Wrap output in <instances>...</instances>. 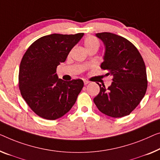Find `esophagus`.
<instances>
[{"label":"esophagus","mask_w":160,"mask_h":160,"mask_svg":"<svg viewBox=\"0 0 160 160\" xmlns=\"http://www.w3.org/2000/svg\"><path fill=\"white\" fill-rule=\"evenodd\" d=\"M90 82L89 81H88V80H84V84L85 85H87V84H88V83H89Z\"/></svg>","instance_id":"34e87169"}]
</instances>
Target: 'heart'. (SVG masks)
<instances>
[{"mask_svg":"<svg viewBox=\"0 0 160 160\" xmlns=\"http://www.w3.org/2000/svg\"><path fill=\"white\" fill-rule=\"evenodd\" d=\"M84 46L88 52L93 49H98L100 47V42L94 36H89L84 40Z\"/></svg>","mask_w":160,"mask_h":160,"instance_id":"heart-1","label":"heart"}]
</instances>
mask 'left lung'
Instances as JSON below:
<instances>
[{
	"label": "left lung",
	"instance_id": "obj_1",
	"mask_svg": "<svg viewBox=\"0 0 160 160\" xmlns=\"http://www.w3.org/2000/svg\"><path fill=\"white\" fill-rule=\"evenodd\" d=\"M103 42L104 61L101 68L111 75L108 88L98 83L100 92L93 101L98 110L113 118L129 115L146 93L147 77L144 62L132 42L124 37L109 32L98 33Z\"/></svg>",
	"mask_w": 160,
	"mask_h": 160
}]
</instances>
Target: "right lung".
Wrapping results in <instances>:
<instances>
[{"instance_id": "obj_1", "label": "right lung", "mask_w": 160, "mask_h": 160, "mask_svg": "<svg viewBox=\"0 0 160 160\" xmlns=\"http://www.w3.org/2000/svg\"><path fill=\"white\" fill-rule=\"evenodd\" d=\"M83 34L44 36L32 43L23 54L19 68L18 88L26 103L40 117L55 120L75 103L84 86L83 81L64 82L59 79L56 71Z\"/></svg>"}]
</instances>
